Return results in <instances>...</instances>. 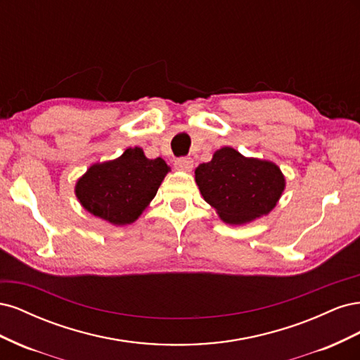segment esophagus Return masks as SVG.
Instances as JSON below:
<instances>
[{"instance_id":"1","label":"esophagus","mask_w":360,"mask_h":360,"mask_svg":"<svg viewBox=\"0 0 360 360\" xmlns=\"http://www.w3.org/2000/svg\"><path fill=\"white\" fill-rule=\"evenodd\" d=\"M174 165H176L177 169L181 171H191L193 168V160L191 158H179L174 162Z\"/></svg>"}]
</instances>
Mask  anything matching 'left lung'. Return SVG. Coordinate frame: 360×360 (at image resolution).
Here are the masks:
<instances>
[{"label": "left lung", "mask_w": 360, "mask_h": 360, "mask_svg": "<svg viewBox=\"0 0 360 360\" xmlns=\"http://www.w3.org/2000/svg\"><path fill=\"white\" fill-rule=\"evenodd\" d=\"M204 200L226 224H245L267 214L285 186L275 163L248 159L231 147L217 150L213 159L195 169Z\"/></svg>", "instance_id": "left-lung-1"}]
</instances>
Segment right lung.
Masks as SVG:
<instances>
[{
    "label": "right lung",
    "instance_id": "1",
    "mask_svg": "<svg viewBox=\"0 0 360 360\" xmlns=\"http://www.w3.org/2000/svg\"><path fill=\"white\" fill-rule=\"evenodd\" d=\"M168 165L147 159L139 147L115 160L96 163L76 183V197L85 210L114 225L132 224L155 198Z\"/></svg>",
    "mask_w": 360,
    "mask_h": 360
}]
</instances>
